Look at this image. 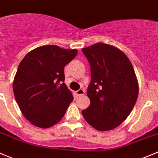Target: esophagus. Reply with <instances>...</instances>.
Returning <instances> with one entry per match:
<instances>
[{
    "label": "esophagus",
    "mask_w": 158,
    "mask_h": 158,
    "mask_svg": "<svg viewBox=\"0 0 158 158\" xmlns=\"http://www.w3.org/2000/svg\"><path fill=\"white\" fill-rule=\"evenodd\" d=\"M84 93H85V91H84V89H79L78 90H77V91H76V94H77V96H81V95H84Z\"/></svg>",
    "instance_id": "1"
}]
</instances>
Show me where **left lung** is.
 Masks as SVG:
<instances>
[{
  "label": "left lung",
  "instance_id": "obj_1",
  "mask_svg": "<svg viewBox=\"0 0 158 158\" xmlns=\"http://www.w3.org/2000/svg\"><path fill=\"white\" fill-rule=\"evenodd\" d=\"M90 66V101L82 115L90 126L107 131L129 116L138 97V81L128 57L116 47L96 43L82 48Z\"/></svg>",
  "mask_w": 158,
  "mask_h": 158
}]
</instances>
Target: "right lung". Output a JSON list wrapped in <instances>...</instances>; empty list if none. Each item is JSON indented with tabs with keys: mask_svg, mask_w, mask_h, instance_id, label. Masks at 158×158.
Segmentation results:
<instances>
[{
	"mask_svg": "<svg viewBox=\"0 0 158 158\" xmlns=\"http://www.w3.org/2000/svg\"><path fill=\"white\" fill-rule=\"evenodd\" d=\"M77 54L76 49L44 45L26 54L13 82L15 98L31 124L48 128L58 123L74 100L64 81V67Z\"/></svg>",
	"mask_w": 158,
	"mask_h": 158,
	"instance_id": "1",
	"label": "right lung"
}]
</instances>
